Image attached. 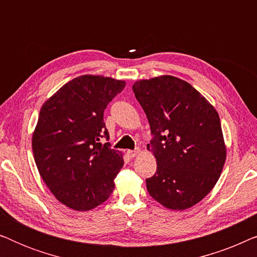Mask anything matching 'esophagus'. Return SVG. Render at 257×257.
I'll list each match as a JSON object with an SVG mask.
<instances>
[{
    "label": "esophagus",
    "instance_id": "esophagus-1",
    "mask_svg": "<svg viewBox=\"0 0 257 257\" xmlns=\"http://www.w3.org/2000/svg\"><path fill=\"white\" fill-rule=\"evenodd\" d=\"M138 153H139L138 150H136V151H131V150H130V151H127V154H128V156L131 157V158L137 157V156H138Z\"/></svg>",
    "mask_w": 257,
    "mask_h": 257
}]
</instances>
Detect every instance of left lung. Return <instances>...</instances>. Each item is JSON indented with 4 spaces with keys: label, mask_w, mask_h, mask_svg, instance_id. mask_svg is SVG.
Masks as SVG:
<instances>
[{
    "label": "left lung",
    "mask_w": 257,
    "mask_h": 257,
    "mask_svg": "<svg viewBox=\"0 0 257 257\" xmlns=\"http://www.w3.org/2000/svg\"><path fill=\"white\" fill-rule=\"evenodd\" d=\"M132 90L153 135L147 150L156 157L157 172L146 179L147 191L168 209L191 208L212 191L226 161L219 114L174 76L137 80Z\"/></svg>",
    "instance_id": "1"
}]
</instances>
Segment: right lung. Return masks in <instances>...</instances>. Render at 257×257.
Instances as JSON below:
<instances>
[{
	"instance_id": "1",
	"label": "right lung",
	"mask_w": 257,
	"mask_h": 257,
	"mask_svg": "<svg viewBox=\"0 0 257 257\" xmlns=\"http://www.w3.org/2000/svg\"><path fill=\"white\" fill-rule=\"evenodd\" d=\"M125 80L84 75L64 84L42 105L33 135L37 170L55 198L86 212L110 198L122 154L110 149L104 110Z\"/></svg>"
}]
</instances>
